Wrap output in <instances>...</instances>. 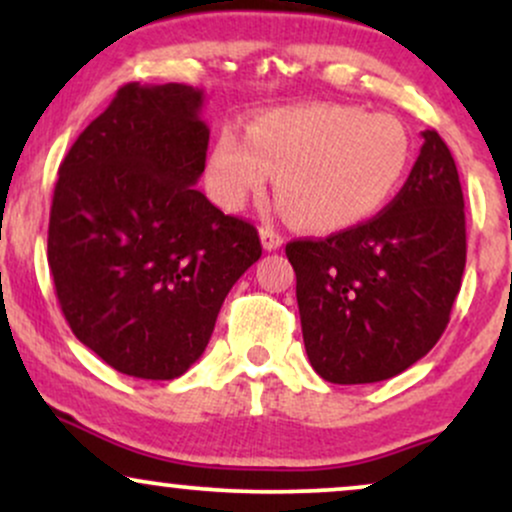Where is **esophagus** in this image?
Here are the masks:
<instances>
[{
	"label": "esophagus",
	"mask_w": 512,
	"mask_h": 512,
	"mask_svg": "<svg viewBox=\"0 0 512 512\" xmlns=\"http://www.w3.org/2000/svg\"><path fill=\"white\" fill-rule=\"evenodd\" d=\"M260 240H262V248L267 250V252L279 250L281 245H284V238H281L279 233H276L274 228H269V226H262L260 228Z\"/></svg>",
	"instance_id": "1"
}]
</instances>
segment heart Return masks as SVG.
Listing matches in <instances>:
<instances>
[{"label":"heart","mask_w":512,"mask_h":512,"mask_svg":"<svg viewBox=\"0 0 512 512\" xmlns=\"http://www.w3.org/2000/svg\"><path fill=\"white\" fill-rule=\"evenodd\" d=\"M411 137L395 115L356 105L303 103L264 110L216 134L207 156L209 195L238 211L267 190L298 228L339 233L368 221L397 195L411 163Z\"/></svg>","instance_id":"obj_1"}]
</instances>
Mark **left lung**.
Listing matches in <instances>:
<instances>
[{"label":"left lung","mask_w":512,"mask_h":512,"mask_svg":"<svg viewBox=\"0 0 512 512\" xmlns=\"http://www.w3.org/2000/svg\"><path fill=\"white\" fill-rule=\"evenodd\" d=\"M421 137V154L383 214L286 245L305 351L327 383L395 378L448 327L467 262L464 197L440 134Z\"/></svg>","instance_id":"8db88e82"}]
</instances>
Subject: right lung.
Listing matches in <instances>:
<instances>
[{
	"mask_svg": "<svg viewBox=\"0 0 512 512\" xmlns=\"http://www.w3.org/2000/svg\"><path fill=\"white\" fill-rule=\"evenodd\" d=\"M204 91L127 84L60 166L48 231L57 301L117 373L180 378L207 349L223 298L262 255L248 221L202 192Z\"/></svg>",
	"mask_w": 512,
	"mask_h": 512,
	"instance_id": "1",
	"label": "right lung"
}]
</instances>
